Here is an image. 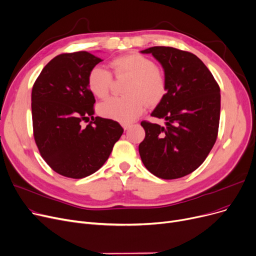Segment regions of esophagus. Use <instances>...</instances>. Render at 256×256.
Wrapping results in <instances>:
<instances>
[{
  "instance_id": "1",
  "label": "esophagus",
  "mask_w": 256,
  "mask_h": 256,
  "mask_svg": "<svg viewBox=\"0 0 256 256\" xmlns=\"http://www.w3.org/2000/svg\"><path fill=\"white\" fill-rule=\"evenodd\" d=\"M121 126H122V128H124V130H128L130 128V124H121Z\"/></svg>"
}]
</instances>
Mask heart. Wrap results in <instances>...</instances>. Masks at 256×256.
I'll return each mask as SVG.
<instances>
[{
  "mask_svg": "<svg viewBox=\"0 0 256 256\" xmlns=\"http://www.w3.org/2000/svg\"><path fill=\"white\" fill-rule=\"evenodd\" d=\"M110 66L117 78H130L124 92L128 96L111 98L102 102L98 106L100 116L128 124L144 112L146 104H156L165 96L166 78L152 59L132 52L113 59ZM112 84L111 72L100 66L93 67L88 74V88L98 98L109 96Z\"/></svg>",
  "mask_w": 256,
  "mask_h": 256,
  "instance_id": "b5f03b06",
  "label": "heart"
}]
</instances>
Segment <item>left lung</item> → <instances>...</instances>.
<instances>
[{"label": "left lung", "mask_w": 256, "mask_h": 256, "mask_svg": "<svg viewBox=\"0 0 256 256\" xmlns=\"http://www.w3.org/2000/svg\"><path fill=\"white\" fill-rule=\"evenodd\" d=\"M164 68L167 92L152 116L165 126L142 121L145 138L139 154L146 169L163 180L180 178L196 170L217 140L220 87L204 63L190 52L170 46L141 50Z\"/></svg>", "instance_id": "1"}]
</instances>
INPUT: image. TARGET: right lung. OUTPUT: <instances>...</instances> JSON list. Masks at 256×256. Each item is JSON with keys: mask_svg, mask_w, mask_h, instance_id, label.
I'll return each mask as SVG.
<instances>
[{"mask_svg": "<svg viewBox=\"0 0 256 256\" xmlns=\"http://www.w3.org/2000/svg\"><path fill=\"white\" fill-rule=\"evenodd\" d=\"M102 61L84 50L60 54L33 85L35 143L46 164L66 178H83L98 171L124 132L117 121L93 117L96 98L87 78Z\"/></svg>", "mask_w": 256, "mask_h": 256, "instance_id": "obj_1", "label": "right lung"}]
</instances>
